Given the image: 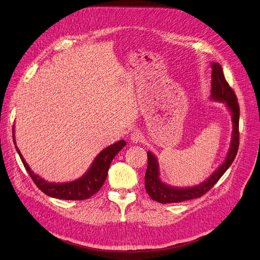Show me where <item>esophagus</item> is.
I'll return each instance as SVG.
<instances>
[{"instance_id": "obj_1", "label": "esophagus", "mask_w": 260, "mask_h": 260, "mask_svg": "<svg viewBox=\"0 0 260 260\" xmlns=\"http://www.w3.org/2000/svg\"><path fill=\"white\" fill-rule=\"evenodd\" d=\"M143 140V136L139 132H134L131 134V141L133 143H140Z\"/></svg>"}]
</instances>
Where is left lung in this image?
I'll use <instances>...</instances> for the list:
<instances>
[{"label": "left lung", "instance_id": "1", "mask_svg": "<svg viewBox=\"0 0 260 260\" xmlns=\"http://www.w3.org/2000/svg\"><path fill=\"white\" fill-rule=\"evenodd\" d=\"M211 96L210 99L218 102L226 103V107L231 113L233 131L231 135V142L228 153L223 162L218 166V168L213 174L202 182L199 185L192 187H175L165 184L160 179V168L158 159L151 151H147V169L145 174V189L149 197L162 204L169 203H180L188 200L198 199L204 196L217 183L221 176L227 171L230 165L233 163L239 145V106L235 93L230 88L229 83L223 76L221 66L217 62L211 63Z\"/></svg>", "mask_w": 260, "mask_h": 260}]
</instances>
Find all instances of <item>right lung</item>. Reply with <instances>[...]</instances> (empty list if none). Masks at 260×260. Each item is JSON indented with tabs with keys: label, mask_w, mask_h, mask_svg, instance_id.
I'll list each match as a JSON object with an SVG mask.
<instances>
[{
	"label": "right lung",
	"mask_w": 260,
	"mask_h": 260,
	"mask_svg": "<svg viewBox=\"0 0 260 260\" xmlns=\"http://www.w3.org/2000/svg\"><path fill=\"white\" fill-rule=\"evenodd\" d=\"M12 136L16 151L19 153L27 172L33 180V182L36 183V185L44 193L51 198L70 201H81L90 199L92 196L98 192L108 177V171L113 159L115 158V155L126 145V142L124 140H120L101 150L97 154V157L94 159L88 171H86L81 178L74 180L72 182L53 183L46 181L42 177L34 174L30 169L20 149L16 146L14 138V126L12 129Z\"/></svg>",
	"instance_id": "1"
}]
</instances>
